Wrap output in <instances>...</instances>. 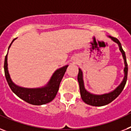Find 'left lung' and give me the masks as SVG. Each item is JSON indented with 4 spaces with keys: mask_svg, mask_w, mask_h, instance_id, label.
Instances as JSON below:
<instances>
[{
    "mask_svg": "<svg viewBox=\"0 0 131 131\" xmlns=\"http://www.w3.org/2000/svg\"><path fill=\"white\" fill-rule=\"evenodd\" d=\"M110 38L112 39L114 42H116V43L118 45L120 48V51H121L123 54V58L125 60V68L124 70L125 72V78L123 79V81L122 83L120 84L119 86L116 88V89L114 90V91L111 92L108 94H105L102 95H95L90 94L88 91H86L85 88H84V82H83L82 78V72L80 69H79L78 75V81L79 82V86H80V94L82 99L83 100L85 103L89 104V105L94 106H102L106 105L108 104L111 103L112 102L114 99H116L122 91L124 89V88L126 84V80H127V75H128V65L126 62V56H125V52L123 49V47L121 46V42L118 41V39L116 37H113L109 36Z\"/></svg>",
    "mask_w": 131,
    "mask_h": 131,
    "instance_id": "8db88e82",
    "label": "left lung"
}]
</instances>
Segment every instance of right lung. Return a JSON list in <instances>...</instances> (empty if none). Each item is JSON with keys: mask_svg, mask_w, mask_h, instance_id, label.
<instances>
[{"mask_svg": "<svg viewBox=\"0 0 131 131\" xmlns=\"http://www.w3.org/2000/svg\"><path fill=\"white\" fill-rule=\"evenodd\" d=\"M14 40L15 39L13 40L12 43L13 42ZM11 43L9 45V47H10ZM68 66H66L56 71L47 84V86L41 88H34V89L19 87V86H16L12 82L8 72V68H7V54L5 56L4 70H5V77H6V80L8 82V86L12 91L17 96L27 103L31 104L33 105H42V104H45L51 102L56 97L59 90L60 82L63 78Z\"/></svg>", "mask_w": 131, "mask_h": 131, "instance_id": "add662e5", "label": "right lung"}]
</instances>
